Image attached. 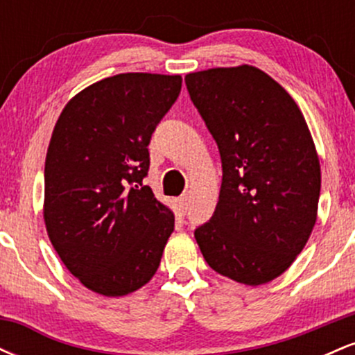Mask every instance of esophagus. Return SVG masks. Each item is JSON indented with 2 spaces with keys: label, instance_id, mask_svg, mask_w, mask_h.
<instances>
[{
  "label": "esophagus",
  "instance_id": "esophagus-1",
  "mask_svg": "<svg viewBox=\"0 0 355 355\" xmlns=\"http://www.w3.org/2000/svg\"><path fill=\"white\" fill-rule=\"evenodd\" d=\"M177 203H178V209H180V211L185 214V211L189 210V195H182V197H178Z\"/></svg>",
  "mask_w": 355,
  "mask_h": 355
}]
</instances>
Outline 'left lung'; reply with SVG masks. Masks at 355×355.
Wrapping results in <instances>:
<instances>
[{"label":"left lung","instance_id":"left-lung-1","mask_svg":"<svg viewBox=\"0 0 355 355\" xmlns=\"http://www.w3.org/2000/svg\"><path fill=\"white\" fill-rule=\"evenodd\" d=\"M190 98L218 145L214 217L195 230L207 263L239 284L282 275L311 237L320 164L299 105L252 64L189 73Z\"/></svg>","mask_w":355,"mask_h":355}]
</instances>
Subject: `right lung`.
<instances>
[{"label":"right lung","instance_id":"add662e5","mask_svg":"<svg viewBox=\"0 0 355 355\" xmlns=\"http://www.w3.org/2000/svg\"><path fill=\"white\" fill-rule=\"evenodd\" d=\"M180 75L120 73L64 105L44 164L43 218L53 248L85 287L123 297L152 280L175 215L144 185L153 130Z\"/></svg>","mask_w":355,"mask_h":355}]
</instances>
